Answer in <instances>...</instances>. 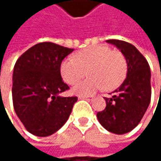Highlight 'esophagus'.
I'll return each mask as SVG.
<instances>
[{
    "label": "esophagus",
    "mask_w": 161,
    "mask_h": 161,
    "mask_svg": "<svg viewBox=\"0 0 161 161\" xmlns=\"http://www.w3.org/2000/svg\"><path fill=\"white\" fill-rule=\"evenodd\" d=\"M79 99L81 100H86V101H90L92 99L91 96H79Z\"/></svg>",
    "instance_id": "34e87169"
}]
</instances>
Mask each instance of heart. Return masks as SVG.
<instances>
[{"label":"heart","instance_id":"obj_1","mask_svg":"<svg viewBox=\"0 0 161 161\" xmlns=\"http://www.w3.org/2000/svg\"><path fill=\"white\" fill-rule=\"evenodd\" d=\"M87 74L90 77L74 87L77 95H90L104 86L113 90L125 80L128 73L126 57L117 50L105 46L90 47L75 54L74 58L64 59L60 65V74L67 84L75 85Z\"/></svg>","mask_w":161,"mask_h":161}]
</instances>
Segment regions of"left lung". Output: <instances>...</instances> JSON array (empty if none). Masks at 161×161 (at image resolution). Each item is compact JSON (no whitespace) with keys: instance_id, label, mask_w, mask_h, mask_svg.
I'll list each match as a JSON object with an SVG mask.
<instances>
[{"instance_id":"1","label":"left lung","mask_w":161,"mask_h":161,"mask_svg":"<svg viewBox=\"0 0 161 161\" xmlns=\"http://www.w3.org/2000/svg\"><path fill=\"white\" fill-rule=\"evenodd\" d=\"M126 57L127 77L109 98H104L106 107L97 113L102 126L115 134L132 130L142 120L151 100V73L145 58L130 43L107 40Z\"/></svg>"}]
</instances>
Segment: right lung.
I'll return each instance as SVG.
<instances>
[{
  "label": "right lung",
  "instance_id": "obj_1",
  "mask_svg": "<svg viewBox=\"0 0 161 161\" xmlns=\"http://www.w3.org/2000/svg\"><path fill=\"white\" fill-rule=\"evenodd\" d=\"M74 49L51 42L33 46L16 60L12 97L16 115L33 135L46 137L67 121L77 97H61L70 87L60 75V65Z\"/></svg>",
  "mask_w": 161,
  "mask_h": 161
}]
</instances>
